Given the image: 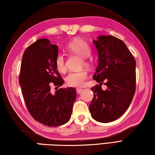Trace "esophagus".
<instances>
[{
  "mask_svg": "<svg viewBox=\"0 0 155 155\" xmlns=\"http://www.w3.org/2000/svg\"><path fill=\"white\" fill-rule=\"evenodd\" d=\"M82 88H77V94H80L81 92H82Z\"/></svg>",
  "mask_w": 155,
  "mask_h": 155,
  "instance_id": "obj_1",
  "label": "esophagus"
}]
</instances>
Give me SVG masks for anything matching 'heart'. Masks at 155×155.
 <instances>
[{
  "label": "heart",
  "mask_w": 155,
  "mask_h": 155,
  "mask_svg": "<svg viewBox=\"0 0 155 155\" xmlns=\"http://www.w3.org/2000/svg\"><path fill=\"white\" fill-rule=\"evenodd\" d=\"M68 50L73 53L84 58V64L88 67L91 64V61L88 58L91 54V48L86 42L82 39H75L68 46ZM55 64L58 71L63 72L66 71V64L64 55L58 53L55 59ZM88 77L87 71H81L78 72H71L65 78L66 83L68 86L80 87L83 86Z\"/></svg>",
  "instance_id": "obj_1"
}]
</instances>
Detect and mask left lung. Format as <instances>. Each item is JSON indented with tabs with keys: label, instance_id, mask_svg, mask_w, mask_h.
Instances as JSON below:
<instances>
[{
	"label": "left lung",
	"instance_id": "obj_1",
	"mask_svg": "<svg viewBox=\"0 0 155 155\" xmlns=\"http://www.w3.org/2000/svg\"><path fill=\"white\" fill-rule=\"evenodd\" d=\"M98 54L91 88L94 96L89 106L91 117L100 123L118 119L132 102L136 87V62L124 42L113 36L101 35L93 41ZM107 86L101 89L102 82Z\"/></svg>",
	"mask_w": 155,
	"mask_h": 155
}]
</instances>
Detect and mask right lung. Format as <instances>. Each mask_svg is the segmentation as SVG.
Masks as SVG:
<instances>
[{
  "mask_svg": "<svg viewBox=\"0 0 155 155\" xmlns=\"http://www.w3.org/2000/svg\"><path fill=\"white\" fill-rule=\"evenodd\" d=\"M58 46L47 38L38 39L22 55L19 84L27 109L35 119L48 127H58L70 120L77 98L74 88H61L64 83L55 64Z\"/></svg>",
  "mask_w": 155,
  "mask_h": 155,
  "instance_id": "right-lung-1",
  "label": "right lung"
}]
</instances>
